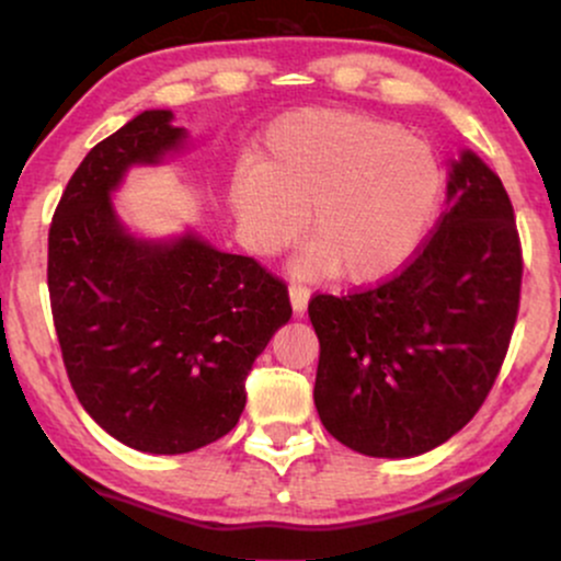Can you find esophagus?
Wrapping results in <instances>:
<instances>
[{"instance_id": "obj_1", "label": "esophagus", "mask_w": 561, "mask_h": 561, "mask_svg": "<svg viewBox=\"0 0 561 561\" xmlns=\"http://www.w3.org/2000/svg\"><path fill=\"white\" fill-rule=\"evenodd\" d=\"M308 298H311V287H306V285H289V300H293V308H295V313H302L306 311V306H308Z\"/></svg>"}]
</instances>
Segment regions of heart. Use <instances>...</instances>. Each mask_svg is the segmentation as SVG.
<instances>
[{
	"label": "heart",
	"instance_id": "1",
	"mask_svg": "<svg viewBox=\"0 0 561 561\" xmlns=\"http://www.w3.org/2000/svg\"><path fill=\"white\" fill-rule=\"evenodd\" d=\"M242 242L274 255L302 229L311 242L295 261L302 276L371 282L420 248L443 203L435 152L401 126L343 111L279 121L259 165L231 179Z\"/></svg>",
	"mask_w": 561,
	"mask_h": 561
}]
</instances>
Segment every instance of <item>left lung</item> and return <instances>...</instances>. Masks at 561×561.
<instances>
[{
  "label": "left lung",
  "mask_w": 561,
  "mask_h": 561,
  "mask_svg": "<svg viewBox=\"0 0 561 561\" xmlns=\"http://www.w3.org/2000/svg\"><path fill=\"white\" fill-rule=\"evenodd\" d=\"M523 244L504 184L456 160L448 208L390 276L313 295V401L327 433L366 456H420L485 403L519 311Z\"/></svg>",
  "instance_id": "1"
}]
</instances>
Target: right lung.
I'll return each instance as SVG.
<instances>
[{"instance_id": "obj_1", "label": "right lung", "mask_w": 561, "mask_h": 561, "mask_svg": "<svg viewBox=\"0 0 561 561\" xmlns=\"http://www.w3.org/2000/svg\"><path fill=\"white\" fill-rule=\"evenodd\" d=\"M169 111H145L81 160L49 227L47 285L70 388L115 440L186 454L240 422L244 379L293 317L285 279L248 255L186 234L139 242L111 192L134 163H158L184 137Z\"/></svg>"}]
</instances>
